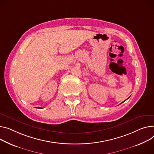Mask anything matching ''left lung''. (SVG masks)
<instances>
[{
    "label": "left lung",
    "instance_id": "left-lung-1",
    "mask_svg": "<svg viewBox=\"0 0 154 154\" xmlns=\"http://www.w3.org/2000/svg\"><path fill=\"white\" fill-rule=\"evenodd\" d=\"M123 102H124V101H123Z\"/></svg>",
    "mask_w": 154,
    "mask_h": 154
}]
</instances>
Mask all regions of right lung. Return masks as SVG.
<instances>
[{
    "label": "right lung",
    "instance_id": "right-lung-1",
    "mask_svg": "<svg viewBox=\"0 0 154 154\" xmlns=\"http://www.w3.org/2000/svg\"><path fill=\"white\" fill-rule=\"evenodd\" d=\"M37 108H41V107H38Z\"/></svg>",
    "mask_w": 154,
    "mask_h": 154
}]
</instances>
